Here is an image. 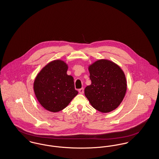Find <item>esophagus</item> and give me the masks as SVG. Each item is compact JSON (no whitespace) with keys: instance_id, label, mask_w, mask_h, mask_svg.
I'll list each match as a JSON object with an SVG mask.
<instances>
[{"instance_id":"1","label":"esophagus","mask_w":159,"mask_h":159,"mask_svg":"<svg viewBox=\"0 0 159 159\" xmlns=\"http://www.w3.org/2000/svg\"><path fill=\"white\" fill-rule=\"evenodd\" d=\"M79 93H80L82 94V93H83V92H84V89L82 88H81V89H79Z\"/></svg>"}]
</instances>
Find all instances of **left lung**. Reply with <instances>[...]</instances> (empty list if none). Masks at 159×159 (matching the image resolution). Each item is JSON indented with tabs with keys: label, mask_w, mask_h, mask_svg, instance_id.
Here are the masks:
<instances>
[{
	"label": "left lung",
	"mask_w": 159,
	"mask_h": 159,
	"mask_svg": "<svg viewBox=\"0 0 159 159\" xmlns=\"http://www.w3.org/2000/svg\"><path fill=\"white\" fill-rule=\"evenodd\" d=\"M92 83L84 89L91 106L102 113L113 111L121 104L126 89V76L111 61L98 60L89 66Z\"/></svg>",
	"instance_id": "1"
}]
</instances>
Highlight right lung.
Listing matches in <instances>:
<instances>
[{"label":"right lung","instance_id":"obj_1","mask_svg":"<svg viewBox=\"0 0 159 159\" xmlns=\"http://www.w3.org/2000/svg\"><path fill=\"white\" fill-rule=\"evenodd\" d=\"M68 65L60 60L52 61L42 68L35 78L36 97L46 110L56 113L65 108L78 93L74 79L67 74Z\"/></svg>","mask_w":159,"mask_h":159}]
</instances>
